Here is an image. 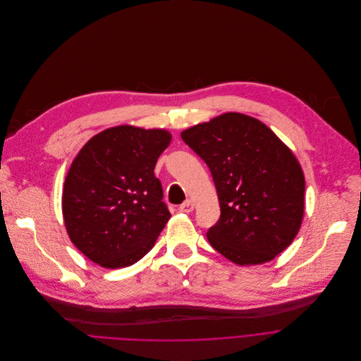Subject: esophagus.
Listing matches in <instances>:
<instances>
[{
  "mask_svg": "<svg viewBox=\"0 0 361 361\" xmlns=\"http://www.w3.org/2000/svg\"><path fill=\"white\" fill-rule=\"evenodd\" d=\"M193 207H195V206H193V202L188 199L186 202H183V203L179 206V210L183 212V213H189V212L193 210Z\"/></svg>",
  "mask_w": 361,
  "mask_h": 361,
  "instance_id": "esophagus-1",
  "label": "esophagus"
}]
</instances>
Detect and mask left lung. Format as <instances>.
Returning <instances> with one entry per match:
<instances>
[{
    "label": "left lung",
    "mask_w": 361,
    "mask_h": 361,
    "mask_svg": "<svg viewBox=\"0 0 361 361\" xmlns=\"http://www.w3.org/2000/svg\"><path fill=\"white\" fill-rule=\"evenodd\" d=\"M209 166L221 218L207 240L231 262L273 260L296 238L305 213V175L293 152L256 118L228 112L180 133Z\"/></svg>",
    "instance_id": "1"
}]
</instances>
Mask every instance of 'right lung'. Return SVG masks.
<instances>
[{
    "label": "right lung",
    "mask_w": 361,
    "mask_h": 361,
    "mask_svg": "<svg viewBox=\"0 0 361 361\" xmlns=\"http://www.w3.org/2000/svg\"><path fill=\"white\" fill-rule=\"evenodd\" d=\"M165 129L121 125L91 137L63 182L66 232L90 260L126 267L145 256L171 218L154 169L169 147Z\"/></svg>",
    "instance_id": "add662e5"
}]
</instances>
